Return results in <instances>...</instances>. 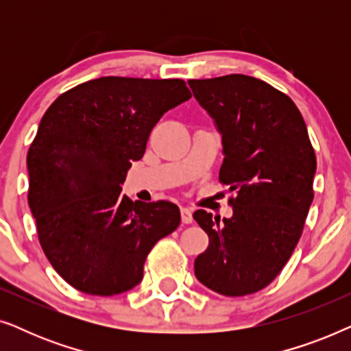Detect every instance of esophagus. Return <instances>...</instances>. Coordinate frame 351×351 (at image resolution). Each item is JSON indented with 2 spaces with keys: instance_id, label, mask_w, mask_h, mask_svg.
<instances>
[{
  "instance_id": "obj_1",
  "label": "esophagus",
  "mask_w": 351,
  "mask_h": 351,
  "mask_svg": "<svg viewBox=\"0 0 351 351\" xmlns=\"http://www.w3.org/2000/svg\"><path fill=\"white\" fill-rule=\"evenodd\" d=\"M180 215H182V222H184V223H191V222H193V215H191V209L190 208H182L180 209Z\"/></svg>"
}]
</instances>
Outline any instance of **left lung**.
<instances>
[{
  "label": "left lung",
  "mask_w": 351,
  "mask_h": 351,
  "mask_svg": "<svg viewBox=\"0 0 351 351\" xmlns=\"http://www.w3.org/2000/svg\"><path fill=\"white\" fill-rule=\"evenodd\" d=\"M189 84L222 134L220 184L237 191L228 198L232 219L193 214L209 237L195 275L222 295L254 294L280 275L304 232L315 195L313 145L297 105L265 81L225 75Z\"/></svg>",
  "instance_id": "obj_1"
}]
</instances>
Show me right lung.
Returning a JSON list of instances; mask_svg holds the SVG:
<instances>
[{"label": "right lung", "mask_w": 351, "mask_h": 351, "mask_svg": "<svg viewBox=\"0 0 351 351\" xmlns=\"http://www.w3.org/2000/svg\"><path fill=\"white\" fill-rule=\"evenodd\" d=\"M190 97L179 78L104 76L46 110L27 153L28 206L47 261L75 289H132L152 247L179 227L174 203H134L121 184L162 114Z\"/></svg>", "instance_id": "obj_1"}]
</instances>
